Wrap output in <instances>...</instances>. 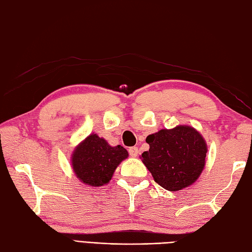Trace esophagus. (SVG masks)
Here are the masks:
<instances>
[{"label": "esophagus", "mask_w": 252, "mask_h": 252, "mask_svg": "<svg viewBox=\"0 0 252 252\" xmlns=\"http://www.w3.org/2000/svg\"><path fill=\"white\" fill-rule=\"evenodd\" d=\"M128 152H129V156L132 158H136L138 156V153H139V150H138L137 147H131L128 149Z\"/></svg>", "instance_id": "esophagus-1"}]
</instances>
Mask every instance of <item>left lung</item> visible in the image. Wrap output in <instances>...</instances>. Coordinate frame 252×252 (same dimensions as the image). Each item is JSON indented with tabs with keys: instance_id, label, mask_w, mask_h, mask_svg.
I'll return each mask as SVG.
<instances>
[{
	"instance_id": "8db88e82",
	"label": "left lung",
	"mask_w": 252,
	"mask_h": 252,
	"mask_svg": "<svg viewBox=\"0 0 252 252\" xmlns=\"http://www.w3.org/2000/svg\"><path fill=\"white\" fill-rule=\"evenodd\" d=\"M150 149L141 160L155 182L169 191L190 186L205 165L208 147L201 133L193 127L181 125L161 129L146 139Z\"/></svg>"
}]
</instances>
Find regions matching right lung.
Listing matches in <instances>:
<instances>
[{
  "label": "right lung",
  "mask_w": 252,
  "mask_h": 252,
  "mask_svg": "<svg viewBox=\"0 0 252 252\" xmlns=\"http://www.w3.org/2000/svg\"><path fill=\"white\" fill-rule=\"evenodd\" d=\"M128 158L124 147H111L103 138L91 133L81 141L71 155L75 175L91 187H100L111 181L116 167Z\"/></svg>",
  "instance_id": "obj_1"
}]
</instances>
